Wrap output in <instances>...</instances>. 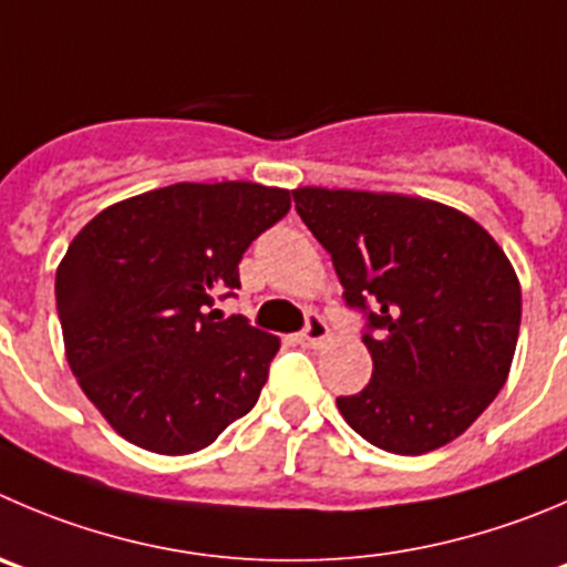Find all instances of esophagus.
<instances>
[{"label":"esophagus","instance_id":"esophagus-1","mask_svg":"<svg viewBox=\"0 0 567 567\" xmlns=\"http://www.w3.org/2000/svg\"><path fill=\"white\" fill-rule=\"evenodd\" d=\"M300 344H306V348H317V344H322L328 339V322L322 320L320 315H309L306 317V326L303 331L298 333Z\"/></svg>","mask_w":567,"mask_h":567}]
</instances>
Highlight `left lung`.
<instances>
[{
	"instance_id": "obj_1",
	"label": "left lung",
	"mask_w": 567,
	"mask_h": 567,
	"mask_svg": "<svg viewBox=\"0 0 567 567\" xmlns=\"http://www.w3.org/2000/svg\"><path fill=\"white\" fill-rule=\"evenodd\" d=\"M295 208L361 315L373 379L337 398L375 449L417 456L456 440L509 375L520 284L465 214L403 194L298 188Z\"/></svg>"
}]
</instances>
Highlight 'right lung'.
I'll return each instance as SVG.
<instances>
[{
	"label": "right lung",
	"instance_id": "1",
	"mask_svg": "<svg viewBox=\"0 0 567 567\" xmlns=\"http://www.w3.org/2000/svg\"><path fill=\"white\" fill-rule=\"evenodd\" d=\"M289 208L287 188L175 183L74 236L55 275L69 368L133 445L194 454L256 406L278 337L214 300L236 298L241 256Z\"/></svg>",
	"mask_w": 567,
	"mask_h": 567
}]
</instances>
